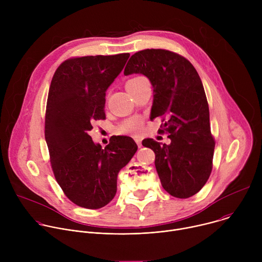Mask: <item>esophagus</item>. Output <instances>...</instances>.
I'll list each match as a JSON object with an SVG mask.
<instances>
[{
	"label": "esophagus",
	"mask_w": 262,
	"mask_h": 262,
	"mask_svg": "<svg viewBox=\"0 0 262 262\" xmlns=\"http://www.w3.org/2000/svg\"><path fill=\"white\" fill-rule=\"evenodd\" d=\"M134 140H135V142L137 143V145H138L139 147L142 146V138H141V137H138V136H137V137L134 138Z\"/></svg>",
	"instance_id": "esophagus-1"
}]
</instances>
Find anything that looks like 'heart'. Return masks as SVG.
Wrapping results in <instances>:
<instances>
[{
  "instance_id": "b5f03b06",
  "label": "heart",
  "mask_w": 262,
  "mask_h": 262,
  "mask_svg": "<svg viewBox=\"0 0 262 262\" xmlns=\"http://www.w3.org/2000/svg\"><path fill=\"white\" fill-rule=\"evenodd\" d=\"M148 83V80L143 77V76H136L133 77L130 79H128L125 83V87L127 89V91L129 93L134 92L135 90H138L139 88H141L144 84ZM142 118L139 116H134L130 117L128 119H126L125 121H123L119 127H118V133L122 134V135H135L138 134L141 128H142Z\"/></svg>"
}]
</instances>
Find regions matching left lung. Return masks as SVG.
<instances>
[{
	"label": "left lung",
	"mask_w": 262,
	"mask_h": 262,
	"mask_svg": "<svg viewBox=\"0 0 262 262\" xmlns=\"http://www.w3.org/2000/svg\"><path fill=\"white\" fill-rule=\"evenodd\" d=\"M142 73L154 87L150 119H162L159 134L169 145L145 139L142 144L156 154V168L163 188L173 197L197 194L212 170L214 139L201 79L184 57L161 49L143 50L128 60L124 74Z\"/></svg>",
	"instance_id": "left-lung-1"
}]
</instances>
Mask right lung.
Segmentation results:
<instances>
[{
  "mask_svg": "<svg viewBox=\"0 0 262 262\" xmlns=\"http://www.w3.org/2000/svg\"><path fill=\"white\" fill-rule=\"evenodd\" d=\"M128 57L70 58L52 79L45 126L51 166L65 196L81 207L97 209L112 201L118 173L138 149L130 137H111L102 149L89 136L93 123L105 118V91Z\"/></svg>",
  "mask_w": 262,
  "mask_h": 262,
  "instance_id": "1",
  "label": "right lung"
}]
</instances>
